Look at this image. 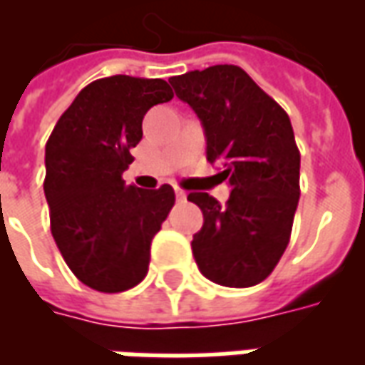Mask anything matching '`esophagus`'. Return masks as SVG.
<instances>
[{"instance_id":"34e87169","label":"esophagus","mask_w":365,"mask_h":365,"mask_svg":"<svg viewBox=\"0 0 365 365\" xmlns=\"http://www.w3.org/2000/svg\"><path fill=\"white\" fill-rule=\"evenodd\" d=\"M174 191H175V197H178V201H183V199H185V195H187V193H185L182 187H174Z\"/></svg>"}]
</instances>
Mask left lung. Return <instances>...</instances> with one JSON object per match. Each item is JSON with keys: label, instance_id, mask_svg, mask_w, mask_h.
<instances>
[{"label": "left lung", "instance_id": "8db88e82", "mask_svg": "<svg viewBox=\"0 0 365 365\" xmlns=\"http://www.w3.org/2000/svg\"><path fill=\"white\" fill-rule=\"evenodd\" d=\"M175 96L205 128L207 160L221 166L229 201L191 191L203 227L191 250L199 272L225 287L264 282L289 245L299 203V154L291 120L274 99L232 64L174 76Z\"/></svg>", "mask_w": 365, "mask_h": 365}]
</instances>
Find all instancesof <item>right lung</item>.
<instances>
[{
    "mask_svg": "<svg viewBox=\"0 0 365 365\" xmlns=\"http://www.w3.org/2000/svg\"><path fill=\"white\" fill-rule=\"evenodd\" d=\"M172 97L158 78H101L76 96L46 143L52 237L68 268L91 289L127 291L148 274L152 238L174 207V190L127 185L123 172L143 138L146 111Z\"/></svg>",
    "mask_w": 365,
    "mask_h": 365,
    "instance_id": "1",
    "label": "right lung"
}]
</instances>
